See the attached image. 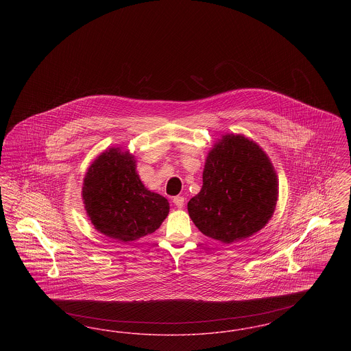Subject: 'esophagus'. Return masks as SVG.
I'll list each match as a JSON object with an SVG mask.
<instances>
[{"label":"esophagus","mask_w":351,"mask_h":351,"mask_svg":"<svg viewBox=\"0 0 351 351\" xmlns=\"http://www.w3.org/2000/svg\"><path fill=\"white\" fill-rule=\"evenodd\" d=\"M184 202H185V199H184L183 196H176V197H173V204H175L178 208H183Z\"/></svg>","instance_id":"esophagus-1"}]
</instances>
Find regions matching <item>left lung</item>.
<instances>
[{
  "mask_svg": "<svg viewBox=\"0 0 351 351\" xmlns=\"http://www.w3.org/2000/svg\"><path fill=\"white\" fill-rule=\"evenodd\" d=\"M278 200V179L262 149L228 134L206 158L200 192L188 202L201 233L233 243L261 230Z\"/></svg>",
  "mask_w": 351,
  "mask_h": 351,
  "instance_id": "8db88e82",
  "label": "left lung"
}]
</instances>
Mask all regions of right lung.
Instances as JSON below:
<instances>
[{
	"label": "right lung",
	"instance_id": "right-lung-1",
	"mask_svg": "<svg viewBox=\"0 0 351 351\" xmlns=\"http://www.w3.org/2000/svg\"><path fill=\"white\" fill-rule=\"evenodd\" d=\"M83 200L95 228L122 242L154 233L169 212L167 199L145 188L133 156L119 149L102 152L88 168Z\"/></svg>",
	"mask_w": 351,
	"mask_h": 351
}]
</instances>
